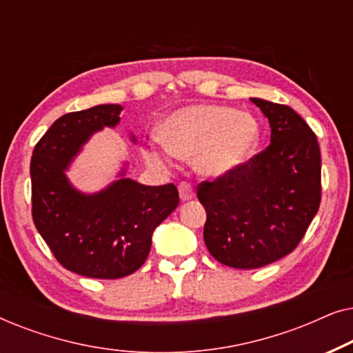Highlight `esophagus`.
Here are the masks:
<instances>
[{"instance_id": "esophagus-1", "label": "esophagus", "mask_w": 353, "mask_h": 353, "mask_svg": "<svg viewBox=\"0 0 353 353\" xmlns=\"http://www.w3.org/2000/svg\"><path fill=\"white\" fill-rule=\"evenodd\" d=\"M178 191H180V199L181 201H190V199H192V197H194V190H192V186L186 181L180 183V186H178Z\"/></svg>"}]
</instances>
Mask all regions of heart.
Returning a JSON list of instances; mask_svg holds the SVG:
<instances>
[{"label":"heart","instance_id":"heart-1","mask_svg":"<svg viewBox=\"0 0 353 353\" xmlns=\"http://www.w3.org/2000/svg\"><path fill=\"white\" fill-rule=\"evenodd\" d=\"M259 123L248 112L223 105L178 109L161 127L163 149L148 148L146 159L163 165L167 156L192 159L204 175H223L248 161L259 143Z\"/></svg>","mask_w":353,"mask_h":353}]
</instances>
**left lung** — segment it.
<instances>
[{
  "instance_id": "1",
  "label": "left lung",
  "mask_w": 353,
  "mask_h": 353,
  "mask_svg": "<svg viewBox=\"0 0 353 353\" xmlns=\"http://www.w3.org/2000/svg\"><path fill=\"white\" fill-rule=\"evenodd\" d=\"M268 119L270 144L234 170L197 185L210 255L252 270L291 254L321 201V154L305 120L284 104L250 98Z\"/></svg>"
}]
</instances>
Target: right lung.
I'll use <instances>...</instances> for the list:
<instances>
[{
    "instance_id": "add662e5",
    "label": "right lung",
    "mask_w": 353,
    "mask_h": 353,
    "mask_svg": "<svg viewBox=\"0 0 353 353\" xmlns=\"http://www.w3.org/2000/svg\"><path fill=\"white\" fill-rule=\"evenodd\" d=\"M120 112L122 105L103 104L62 115L33 149V223L57 262L81 276L117 279L137 272L151 250L154 230L180 202L173 183L146 186L120 178L83 194L67 180L64 172L81 146L94 132L115 127Z\"/></svg>"
}]
</instances>
